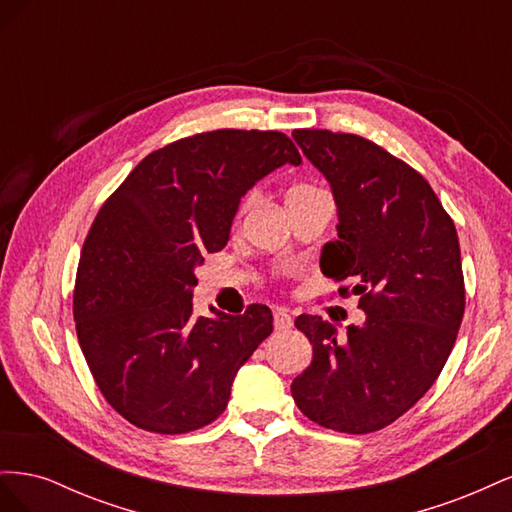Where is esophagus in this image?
Segmentation results:
<instances>
[{"mask_svg":"<svg viewBox=\"0 0 512 512\" xmlns=\"http://www.w3.org/2000/svg\"><path fill=\"white\" fill-rule=\"evenodd\" d=\"M273 324H275V331H288L292 329V316L286 312V309H277L273 314Z\"/></svg>","mask_w":512,"mask_h":512,"instance_id":"34e87169","label":"esophagus"}]
</instances>
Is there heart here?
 Returning <instances> with one entry per match:
<instances>
[{"mask_svg":"<svg viewBox=\"0 0 512 512\" xmlns=\"http://www.w3.org/2000/svg\"><path fill=\"white\" fill-rule=\"evenodd\" d=\"M316 190H320V188H314V185H309V183H299V185H294V188H290L288 200H290V198H297V196H303V194H309V192H316ZM254 198H256V192H250V194H247V196L241 200V205H239V209H237V220H241L243 213H245L247 209H250V205L254 203Z\"/></svg>","mask_w":512,"mask_h":512,"instance_id":"heart-1","label":"heart"}]
</instances>
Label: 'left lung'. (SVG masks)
<instances>
[{"label": "left lung", "instance_id": "8db88e82", "mask_svg": "<svg viewBox=\"0 0 512 512\" xmlns=\"http://www.w3.org/2000/svg\"><path fill=\"white\" fill-rule=\"evenodd\" d=\"M329 179L337 241L320 271L367 314L339 339L335 324L294 320L314 359L292 380L294 404L327 429L371 433L421 399L451 354L466 309L457 230L421 173L359 134L292 132Z\"/></svg>", "mask_w": 512, "mask_h": 512}]
</instances>
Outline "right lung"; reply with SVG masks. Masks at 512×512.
<instances>
[{"mask_svg":"<svg viewBox=\"0 0 512 512\" xmlns=\"http://www.w3.org/2000/svg\"><path fill=\"white\" fill-rule=\"evenodd\" d=\"M286 162L301 156L284 132H200L151 151L100 207L76 269V335L100 393L138 429L173 436L215 421L271 335L267 305L196 318L192 290L241 196Z\"/></svg>","mask_w":512,"mask_h":512,"instance_id":"add662e5","label":"right lung"}]
</instances>
